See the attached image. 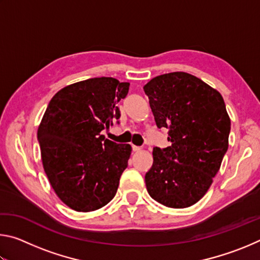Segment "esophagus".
Masks as SVG:
<instances>
[{"label": "esophagus", "mask_w": 260, "mask_h": 260, "mask_svg": "<svg viewBox=\"0 0 260 260\" xmlns=\"http://www.w3.org/2000/svg\"><path fill=\"white\" fill-rule=\"evenodd\" d=\"M132 149H133V151H140L142 147H139V146H134V144H132Z\"/></svg>", "instance_id": "obj_1"}]
</instances>
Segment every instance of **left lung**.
<instances>
[{
  "instance_id": "obj_1",
  "label": "left lung",
  "mask_w": 260,
  "mask_h": 260,
  "mask_svg": "<svg viewBox=\"0 0 260 260\" xmlns=\"http://www.w3.org/2000/svg\"><path fill=\"white\" fill-rule=\"evenodd\" d=\"M143 90L158 128L169 129L171 146L153 148L147 190L158 203L188 208L210 188L228 149L231 119L222 96L186 72L161 74Z\"/></svg>"
}]
</instances>
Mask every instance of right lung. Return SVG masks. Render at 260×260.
Returning <instances> with one entry per match:
<instances>
[{
	"label": "right lung",
	"mask_w": 260,
	"mask_h": 260,
	"mask_svg": "<svg viewBox=\"0 0 260 260\" xmlns=\"http://www.w3.org/2000/svg\"><path fill=\"white\" fill-rule=\"evenodd\" d=\"M129 83L111 77L87 79L60 89L38 129L43 169L57 196L79 212L107 205L128 165L129 144L101 134L119 124L117 103Z\"/></svg>",
	"instance_id": "1"
}]
</instances>
